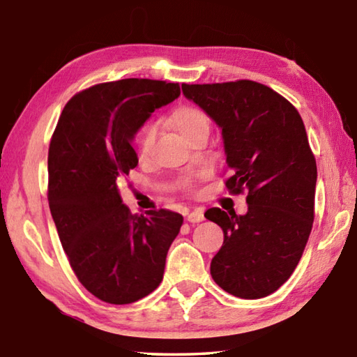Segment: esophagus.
<instances>
[{
	"label": "esophagus",
	"instance_id": "obj_1",
	"mask_svg": "<svg viewBox=\"0 0 357 357\" xmlns=\"http://www.w3.org/2000/svg\"><path fill=\"white\" fill-rule=\"evenodd\" d=\"M203 219H204V214H203L202 209H195V211H192L190 214H187V220H189L190 223H198V222H202Z\"/></svg>",
	"mask_w": 357,
	"mask_h": 357
}]
</instances>
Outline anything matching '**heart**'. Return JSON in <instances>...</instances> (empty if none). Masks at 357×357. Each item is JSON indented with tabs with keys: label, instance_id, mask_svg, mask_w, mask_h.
Segmentation results:
<instances>
[{
	"label": "heart",
	"instance_id": "b5f03b06",
	"mask_svg": "<svg viewBox=\"0 0 357 357\" xmlns=\"http://www.w3.org/2000/svg\"><path fill=\"white\" fill-rule=\"evenodd\" d=\"M170 123L174 129H176L181 135H183L185 140H190V138L197 134V132L208 130L209 129V118L208 114L204 113L200 107L195 105H178L174 107L170 112ZM157 137V129L154 124H146L143 126V129L138 134L137 140V153L140 159H146L149 155L151 149H153V144ZM185 185L190 187L193 185L192 181H185Z\"/></svg>",
	"mask_w": 357,
	"mask_h": 357
}]
</instances>
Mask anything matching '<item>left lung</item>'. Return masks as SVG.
<instances>
[{
    "label": "left lung",
    "mask_w": 357,
    "mask_h": 357,
    "mask_svg": "<svg viewBox=\"0 0 357 357\" xmlns=\"http://www.w3.org/2000/svg\"><path fill=\"white\" fill-rule=\"evenodd\" d=\"M187 99L222 129L225 181L247 192V214L211 208L204 217L223 229L211 275L241 299L269 296L298 266L315 219L317 162L299 112L266 84L236 80L183 84Z\"/></svg>",
    "instance_id": "1"
}]
</instances>
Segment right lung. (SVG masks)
<instances>
[{
	"label": "right lung",
	"mask_w": 357,
	"mask_h": 357,
	"mask_svg": "<svg viewBox=\"0 0 357 357\" xmlns=\"http://www.w3.org/2000/svg\"><path fill=\"white\" fill-rule=\"evenodd\" d=\"M181 94L149 78L99 83L66 104L48 148V206L70 268L108 304H132L160 285L183 225L168 209L132 214L118 179L138 164L132 140L155 108Z\"/></svg>",
	"instance_id": "1"
}]
</instances>
